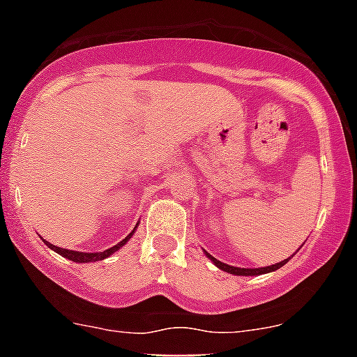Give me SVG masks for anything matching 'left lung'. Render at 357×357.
I'll return each mask as SVG.
<instances>
[{
    "label": "left lung",
    "instance_id": "obj_1",
    "mask_svg": "<svg viewBox=\"0 0 357 357\" xmlns=\"http://www.w3.org/2000/svg\"><path fill=\"white\" fill-rule=\"evenodd\" d=\"M206 256L211 257L218 268H221V271H225V272H229V274H236V275H259V274H265V272L278 271L280 266H283L290 259V257H289V259H283V261L275 263V265H271V266H263V268H238V266H230V265H227V263L218 261V259H215L214 256H211L208 252H206Z\"/></svg>",
    "mask_w": 357,
    "mask_h": 357
}]
</instances>
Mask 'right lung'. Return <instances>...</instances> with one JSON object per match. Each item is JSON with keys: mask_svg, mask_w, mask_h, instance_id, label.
Masks as SVG:
<instances>
[{"mask_svg": "<svg viewBox=\"0 0 357 357\" xmlns=\"http://www.w3.org/2000/svg\"><path fill=\"white\" fill-rule=\"evenodd\" d=\"M136 230V229H134ZM134 230L130 232V234L127 236V238L123 239V241H119L118 245H114V247L107 248V250H103V252H76V250H67V248H59V247H54V245L47 243L49 245V248H52V250H56V252L59 254V256L67 257V259H70V261H76V263H91V261H101V259H105V257H109L110 254H114L116 250H119V247H123V245L127 243L128 239H130V236L134 234Z\"/></svg>", "mask_w": 357, "mask_h": 357, "instance_id": "1", "label": "right lung"}]
</instances>
